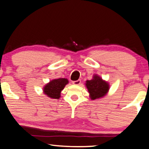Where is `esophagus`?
I'll use <instances>...</instances> for the list:
<instances>
[{
    "label": "esophagus",
    "instance_id": "1",
    "mask_svg": "<svg viewBox=\"0 0 149 149\" xmlns=\"http://www.w3.org/2000/svg\"><path fill=\"white\" fill-rule=\"evenodd\" d=\"M72 84H74V85H75V86H79V84H81V80L78 79V80H77V81H74L72 82Z\"/></svg>",
    "mask_w": 149,
    "mask_h": 149
}]
</instances>
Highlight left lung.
Here are the masks:
<instances>
[{
	"label": "left lung",
	"mask_w": 149,
	"mask_h": 149,
	"mask_svg": "<svg viewBox=\"0 0 149 149\" xmlns=\"http://www.w3.org/2000/svg\"><path fill=\"white\" fill-rule=\"evenodd\" d=\"M85 85L90 94L89 96L93 100L102 98L109 92V83L97 74L93 75L92 79L86 81Z\"/></svg>",
	"instance_id": "8db88e82"
}]
</instances>
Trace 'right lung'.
<instances>
[{
  "mask_svg": "<svg viewBox=\"0 0 149 149\" xmlns=\"http://www.w3.org/2000/svg\"><path fill=\"white\" fill-rule=\"evenodd\" d=\"M68 83L69 81L67 78L52 79L43 87V94L52 99L58 100L61 97V91Z\"/></svg>",
  "mask_w": 149,
  "mask_h": 149,
  "instance_id": "obj_1",
  "label": "right lung"
}]
</instances>
